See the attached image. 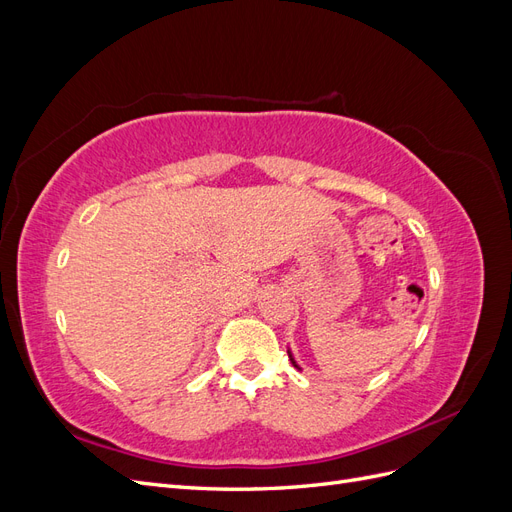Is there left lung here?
<instances>
[{
  "label": "left lung",
  "mask_w": 512,
  "mask_h": 512,
  "mask_svg": "<svg viewBox=\"0 0 512 512\" xmlns=\"http://www.w3.org/2000/svg\"><path fill=\"white\" fill-rule=\"evenodd\" d=\"M288 356H290V361H292V365H294V367H297V369H299V365H297V363H294V359H292V354H290V352H288Z\"/></svg>",
  "instance_id": "left-lung-1"
}]
</instances>
